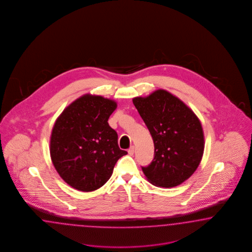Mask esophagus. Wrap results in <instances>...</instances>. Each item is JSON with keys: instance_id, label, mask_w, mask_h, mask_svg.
Wrapping results in <instances>:
<instances>
[{"instance_id": "esophagus-1", "label": "esophagus", "mask_w": 252, "mask_h": 252, "mask_svg": "<svg viewBox=\"0 0 252 252\" xmlns=\"http://www.w3.org/2000/svg\"><path fill=\"white\" fill-rule=\"evenodd\" d=\"M134 153H135V147L132 146V147H130L129 149H128V154L129 155H133Z\"/></svg>"}]
</instances>
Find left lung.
<instances>
[{
  "instance_id": "obj_1",
  "label": "left lung",
  "mask_w": 252,
  "mask_h": 252,
  "mask_svg": "<svg viewBox=\"0 0 252 252\" xmlns=\"http://www.w3.org/2000/svg\"><path fill=\"white\" fill-rule=\"evenodd\" d=\"M133 103L153 137L154 157L141 166L148 180L160 188H173L189 179L198 168L204 137L198 117L183 101L159 90Z\"/></svg>"
}]
</instances>
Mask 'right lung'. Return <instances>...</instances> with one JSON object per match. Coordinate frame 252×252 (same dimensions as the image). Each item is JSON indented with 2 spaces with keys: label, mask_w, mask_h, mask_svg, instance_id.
Listing matches in <instances>:
<instances>
[{
  "label": "right lung",
  "mask_w": 252,
  "mask_h": 252,
  "mask_svg": "<svg viewBox=\"0 0 252 252\" xmlns=\"http://www.w3.org/2000/svg\"><path fill=\"white\" fill-rule=\"evenodd\" d=\"M114 100L85 95L62 113L51 137V157L62 178L77 190H96L109 180L115 163L127 152L108 119Z\"/></svg>",
  "instance_id": "add662e5"
}]
</instances>
